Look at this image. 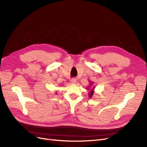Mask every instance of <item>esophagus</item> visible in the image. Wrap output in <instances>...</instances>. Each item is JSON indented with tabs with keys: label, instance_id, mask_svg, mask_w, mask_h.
<instances>
[{
	"label": "esophagus",
	"instance_id": "obj_1",
	"mask_svg": "<svg viewBox=\"0 0 147 147\" xmlns=\"http://www.w3.org/2000/svg\"><path fill=\"white\" fill-rule=\"evenodd\" d=\"M71 82H72V84H75L77 82V79L76 78H72L71 80Z\"/></svg>",
	"mask_w": 147,
	"mask_h": 147
}]
</instances>
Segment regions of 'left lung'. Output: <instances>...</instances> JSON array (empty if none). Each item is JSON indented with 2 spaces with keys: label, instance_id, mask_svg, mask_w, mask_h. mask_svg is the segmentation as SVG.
<instances>
[{
  "label": "left lung",
  "instance_id": "8db88e82",
  "mask_svg": "<svg viewBox=\"0 0 147 147\" xmlns=\"http://www.w3.org/2000/svg\"><path fill=\"white\" fill-rule=\"evenodd\" d=\"M91 84H92V83H91ZM89 88H90V87H89ZM89 88H87V89H88V90H89ZM94 87H93L92 90H91V91L89 92L88 96H89V97H90V98H91L92 96H93V94H94Z\"/></svg>",
  "mask_w": 147,
  "mask_h": 147
}]
</instances>
